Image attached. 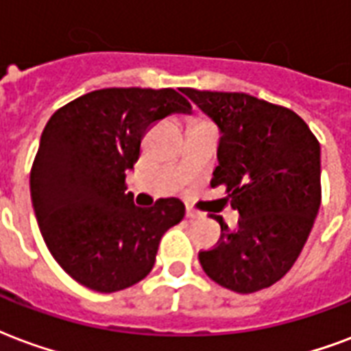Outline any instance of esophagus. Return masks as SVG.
<instances>
[{
  "instance_id": "obj_1",
  "label": "esophagus",
  "mask_w": 351,
  "mask_h": 351,
  "mask_svg": "<svg viewBox=\"0 0 351 351\" xmlns=\"http://www.w3.org/2000/svg\"><path fill=\"white\" fill-rule=\"evenodd\" d=\"M186 217L193 221V219L202 217V213H200V211H197V210H193V208H187V210H186Z\"/></svg>"
}]
</instances>
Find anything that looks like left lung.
Listing matches in <instances>:
<instances>
[{
    "mask_svg": "<svg viewBox=\"0 0 351 351\" xmlns=\"http://www.w3.org/2000/svg\"><path fill=\"white\" fill-rule=\"evenodd\" d=\"M219 127L211 186H226L239 226L221 215V239L199 254L208 276L248 294L282 280L300 256L320 208V143L298 114L237 92L182 88Z\"/></svg>",
    "mask_w": 351,
    "mask_h": 351,
    "instance_id": "left-lung-1",
    "label": "left lung"
}]
</instances>
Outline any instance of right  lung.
<instances>
[{
    "instance_id": "add662e5",
    "label": "right lung",
    "mask_w": 351,
    "mask_h": 351,
    "mask_svg": "<svg viewBox=\"0 0 351 351\" xmlns=\"http://www.w3.org/2000/svg\"><path fill=\"white\" fill-rule=\"evenodd\" d=\"M178 112L191 104L173 88H104L45 125L31 169L34 215L51 256L80 285L116 293L141 282L162 235L186 215L173 197L140 208L125 193L145 132Z\"/></svg>"
}]
</instances>
